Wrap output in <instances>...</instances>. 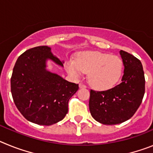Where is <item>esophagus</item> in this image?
<instances>
[{"label": "esophagus", "mask_w": 153, "mask_h": 153, "mask_svg": "<svg viewBox=\"0 0 153 153\" xmlns=\"http://www.w3.org/2000/svg\"><path fill=\"white\" fill-rule=\"evenodd\" d=\"M79 88H86V85L83 84V83H80L79 84Z\"/></svg>", "instance_id": "34e87169"}]
</instances>
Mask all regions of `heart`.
<instances>
[{
    "label": "heart",
    "instance_id": "1",
    "mask_svg": "<svg viewBox=\"0 0 153 153\" xmlns=\"http://www.w3.org/2000/svg\"><path fill=\"white\" fill-rule=\"evenodd\" d=\"M70 75L78 77L83 72H88V80L93 88L106 90L118 83L123 70V62L117 56L100 52H83L78 55L76 61L67 63Z\"/></svg>",
    "mask_w": 153,
    "mask_h": 153
}]
</instances>
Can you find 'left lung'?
Here are the masks:
<instances>
[{"instance_id":"left-lung-1","label":"left lung","mask_w":153,"mask_h":153,"mask_svg":"<svg viewBox=\"0 0 153 153\" xmlns=\"http://www.w3.org/2000/svg\"><path fill=\"white\" fill-rule=\"evenodd\" d=\"M124 65L122 82L105 91L90 90L89 107L92 117L104 125H116L129 120L143 101L145 76L139 59L120 52Z\"/></svg>"}]
</instances>
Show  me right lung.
<instances>
[{"label": "right lung", "mask_w": 153, "mask_h": 153, "mask_svg": "<svg viewBox=\"0 0 153 153\" xmlns=\"http://www.w3.org/2000/svg\"><path fill=\"white\" fill-rule=\"evenodd\" d=\"M48 59L63 66L47 46L27 50L17 58L10 78L12 97L19 111L30 122L44 126L64 118L69 100L79 89L78 84L47 70Z\"/></svg>", "instance_id": "add662e5"}]
</instances>
